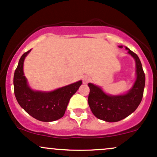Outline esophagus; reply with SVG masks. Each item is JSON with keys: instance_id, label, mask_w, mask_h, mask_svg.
Instances as JSON below:
<instances>
[{"instance_id": "34e87169", "label": "esophagus", "mask_w": 157, "mask_h": 157, "mask_svg": "<svg viewBox=\"0 0 157 157\" xmlns=\"http://www.w3.org/2000/svg\"><path fill=\"white\" fill-rule=\"evenodd\" d=\"M89 80H90V78H89L88 77L85 76V77H84V78H83V82L84 83H87V82H89Z\"/></svg>"}]
</instances>
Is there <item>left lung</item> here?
Segmentation results:
<instances>
[{"label":"left lung","mask_w":157,"mask_h":157,"mask_svg":"<svg viewBox=\"0 0 157 157\" xmlns=\"http://www.w3.org/2000/svg\"><path fill=\"white\" fill-rule=\"evenodd\" d=\"M126 49L135 59L136 63V80L127 94L118 96L108 95L98 86L91 83L87 85L90 87L88 104L90 110L95 117L107 122H117L128 117L136 111L143 97L145 75L142 65L136 53L127 47Z\"/></svg>","instance_id":"1"}]
</instances>
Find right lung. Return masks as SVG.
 Listing matches in <instances>:
<instances>
[{
  "label": "right lung",
  "mask_w": 157,
  "mask_h": 157,
  "mask_svg": "<svg viewBox=\"0 0 157 157\" xmlns=\"http://www.w3.org/2000/svg\"><path fill=\"white\" fill-rule=\"evenodd\" d=\"M30 52L23 54L15 70L13 85L16 98L20 106L35 119L43 122L57 121L64 115L69 101L82 82L78 81L50 92L31 90L23 72L25 58Z\"/></svg>",
  "instance_id": "right-lung-1"
}]
</instances>
